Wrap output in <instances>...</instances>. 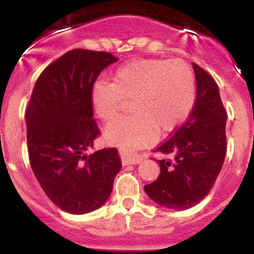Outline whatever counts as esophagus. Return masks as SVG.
Returning a JSON list of instances; mask_svg holds the SVG:
<instances>
[{
  "mask_svg": "<svg viewBox=\"0 0 254 254\" xmlns=\"http://www.w3.org/2000/svg\"><path fill=\"white\" fill-rule=\"evenodd\" d=\"M142 156L139 155H136V154H122V162H123L124 166H127V165H138L142 162Z\"/></svg>",
  "mask_w": 254,
  "mask_h": 254,
  "instance_id": "obj_1",
  "label": "esophagus"
}]
</instances>
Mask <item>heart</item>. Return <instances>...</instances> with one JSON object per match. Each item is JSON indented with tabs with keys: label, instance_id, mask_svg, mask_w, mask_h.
<instances>
[{
	"label": "heart",
	"instance_id": "b5f03b06",
	"mask_svg": "<svg viewBox=\"0 0 254 254\" xmlns=\"http://www.w3.org/2000/svg\"><path fill=\"white\" fill-rule=\"evenodd\" d=\"M196 95L193 72L182 60H135L121 65L113 83L99 80L92 88V106L104 123L116 121L124 100L129 117L106 130V138L132 150L149 143L157 131L170 132L190 115Z\"/></svg>",
	"mask_w": 254,
	"mask_h": 254
}]
</instances>
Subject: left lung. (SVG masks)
I'll list each match as a JSON object with an SVG mask.
<instances>
[{"instance_id":"8db88e82","label":"left lung","mask_w":254,"mask_h":254,"mask_svg":"<svg viewBox=\"0 0 254 254\" xmlns=\"http://www.w3.org/2000/svg\"><path fill=\"white\" fill-rule=\"evenodd\" d=\"M197 94L186 122L155 151L171 159L157 160L160 174L144 186L159 205L185 210L208 196L224 162L227 113L217 83L204 69L192 64Z\"/></svg>"}]
</instances>
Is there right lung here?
<instances>
[{
    "instance_id": "obj_1",
    "label": "right lung",
    "mask_w": 254,
    "mask_h": 254,
    "mask_svg": "<svg viewBox=\"0 0 254 254\" xmlns=\"http://www.w3.org/2000/svg\"><path fill=\"white\" fill-rule=\"evenodd\" d=\"M117 61L110 52L68 51L44 69L26 109L32 171L52 203L69 214L104 205L122 168L116 148L86 154L100 133L93 119V84Z\"/></svg>"
}]
</instances>
